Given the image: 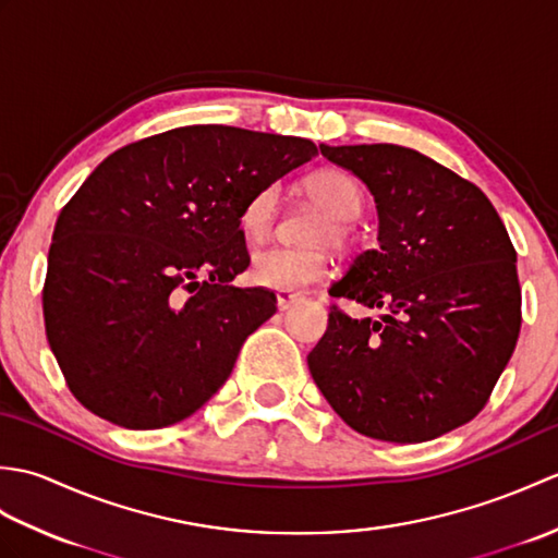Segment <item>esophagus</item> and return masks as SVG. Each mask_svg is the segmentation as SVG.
Wrapping results in <instances>:
<instances>
[{
    "label": "esophagus",
    "mask_w": 558,
    "mask_h": 558,
    "mask_svg": "<svg viewBox=\"0 0 558 558\" xmlns=\"http://www.w3.org/2000/svg\"><path fill=\"white\" fill-rule=\"evenodd\" d=\"M276 300H278V310L286 312L294 302H300V294L298 292H278Z\"/></svg>",
    "instance_id": "1"
}]
</instances>
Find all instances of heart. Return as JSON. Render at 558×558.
<instances>
[{
    "label": "heart",
    "mask_w": 558,
    "mask_h": 558,
    "mask_svg": "<svg viewBox=\"0 0 558 558\" xmlns=\"http://www.w3.org/2000/svg\"><path fill=\"white\" fill-rule=\"evenodd\" d=\"M304 192L326 210L322 220L310 232L312 244H330L333 248H348L352 242V222L364 208V192L352 174L342 170H318L304 180ZM278 218V189L264 186L244 201L240 210V230L246 240L264 242L276 228ZM330 260L324 248L306 246H270L254 254L248 266V278L256 286L294 292L324 280Z\"/></svg>",
    "instance_id": "heart-1"
}]
</instances>
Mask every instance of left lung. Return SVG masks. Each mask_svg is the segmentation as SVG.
Returning <instances> with one entry per match:
<instances>
[{
	"instance_id": "left-lung-1",
	"label": "left lung",
	"mask_w": 558,
	"mask_h": 558,
	"mask_svg": "<svg viewBox=\"0 0 558 558\" xmlns=\"http://www.w3.org/2000/svg\"><path fill=\"white\" fill-rule=\"evenodd\" d=\"M369 186L378 248L328 292L378 318L330 306L310 372L340 420L393 444L429 441L477 417L515 350V248L482 189L393 144L318 146Z\"/></svg>"
}]
</instances>
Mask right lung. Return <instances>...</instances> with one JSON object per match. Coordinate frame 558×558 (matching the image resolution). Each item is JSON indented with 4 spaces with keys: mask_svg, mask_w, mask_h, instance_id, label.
Masks as SVG:
<instances>
[{
    "mask_svg": "<svg viewBox=\"0 0 558 558\" xmlns=\"http://www.w3.org/2000/svg\"><path fill=\"white\" fill-rule=\"evenodd\" d=\"M312 141L201 124L114 150L62 208L47 254L45 333L71 393L124 429L186 420L228 381L270 290L240 210L316 156Z\"/></svg>",
    "mask_w": 558,
    "mask_h": 558,
    "instance_id": "obj_1",
    "label": "right lung"
}]
</instances>
